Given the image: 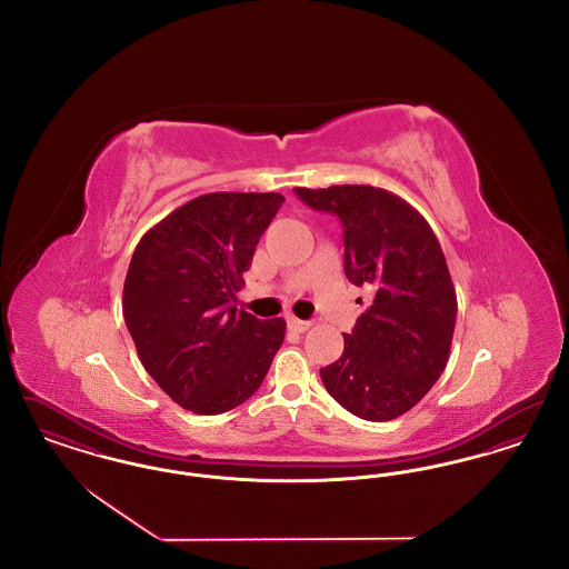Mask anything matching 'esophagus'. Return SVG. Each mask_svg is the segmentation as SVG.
<instances>
[{
    "label": "esophagus",
    "instance_id": "esophagus-1",
    "mask_svg": "<svg viewBox=\"0 0 569 569\" xmlns=\"http://www.w3.org/2000/svg\"><path fill=\"white\" fill-rule=\"evenodd\" d=\"M288 326H290L295 332H305V330H309L311 322H307V320H298L295 316H290V318H288Z\"/></svg>",
    "mask_w": 569,
    "mask_h": 569
}]
</instances>
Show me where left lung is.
Segmentation results:
<instances>
[{"label": "left lung", "mask_w": 569, "mask_h": 569, "mask_svg": "<svg viewBox=\"0 0 569 569\" xmlns=\"http://www.w3.org/2000/svg\"><path fill=\"white\" fill-rule=\"evenodd\" d=\"M295 191L339 217L346 277L371 295L343 335L341 358L320 369L326 390L362 420L399 418L433 388L450 356L457 292L439 241L425 217L381 188Z\"/></svg>", "instance_id": "1"}]
</instances>
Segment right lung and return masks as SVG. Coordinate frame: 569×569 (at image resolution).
<instances>
[{
  "mask_svg": "<svg viewBox=\"0 0 569 569\" xmlns=\"http://www.w3.org/2000/svg\"><path fill=\"white\" fill-rule=\"evenodd\" d=\"M281 193L216 191L163 217L136 244L123 283V318L147 373L193 413L244 403L283 343L281 318L237 311L256 244Z\"/></svg>",
  "mask_w": 569,
  "mask_h": 569,
  "instance_id": "add662e5",
  "label": "right lung"
}]
</instances>
